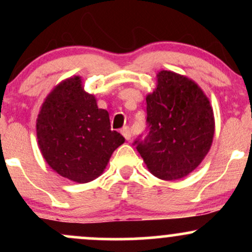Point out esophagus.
Masks as SVG:
<instances>
[{"mask_svg": "<svg viewBox=\"0 0 252 252\" xmlns=\"http://www.w3.org/2000/svg\"><path fill=\"white\" fill-rule=\"evenodd\" d=\"M121 134L124 136L126 141H129L131 138V130H130L129 126H124V128L121 130Z\"/></svg>", "mask_w": 252, "mask_h": 252, "instance_id": "esophagus-1", "label": "esophagus"}]
</instances>
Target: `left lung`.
Segmentation results:
<instances>
[{
    "label": "left lung",
    "instance_id": "left-lung-1",
    "mask_svg": "<svg viewBox=\"0 0 252 252\" xmlns=\"http://www.w3.org/2000/svg\"><path fill=\"white\" fill-rule=\"evenodd\" d=\"M146 135L134 146L153 175L178 180L193 172L211 148L215 118L210 100L189 78L170 71L158 74L147 96Z\"/></svg>",
    "mask_w": 252,
    "mask_h": 252
}]
</instances>
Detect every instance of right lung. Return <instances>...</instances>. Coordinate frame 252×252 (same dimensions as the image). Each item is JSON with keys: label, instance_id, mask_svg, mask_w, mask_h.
Here are the masks:
<instances>
[{"label": "right lung", "instance_id": "add662e5", "mask_svg": "<svg viewBox=\"0 0 252 252\" xmlns=\"http://www.w3.org/2000/svg\"><path fill=\"white\" fill-rule=\"evenodd\" d=\"M46 162L58 174L85 184L98 178L115 149L124 142L112 131L109 112L83 90L79 77L60 83L46 98L36 121Z\"/></svg>", "mask_w": 252, "mask_h": 252}]
</instances>
